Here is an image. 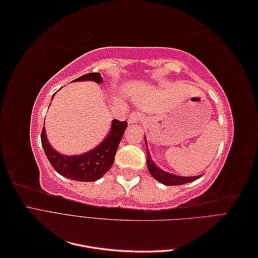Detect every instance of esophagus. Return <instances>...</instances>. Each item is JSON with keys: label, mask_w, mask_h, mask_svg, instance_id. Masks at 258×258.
Masks as SVG:
<instances>
[{"label": "esophagus", "mask_w": 258, "mask_h": 258, "mask_svg": "<svg viewBox=\"0 0 258 258\" xmlns=\"http://www.w3.org/2000/svg\"><path fill=\"white\" fill-rule=\"evenodd\" d=\"M142 118H143V117H142L141 113L135 112V113H132L130 115V117L128 118V121H129V124H131V126H135V124L141 122Z\"/></svg>", "instance_id": "1"}]
</instances>
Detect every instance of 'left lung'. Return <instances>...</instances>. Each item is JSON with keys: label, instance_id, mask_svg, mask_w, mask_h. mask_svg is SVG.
I'll return each instance as SVG.
<instances>
[{"label": "left lung", "instance_id": "left-lung-1", "mask_svg": "<svg viewBox=\"0 0 258 258\" xmlns=\"http://www.w3.org/2000/svg\"><path fill=\"white\" fill-rule=\"evenodd\" d=\"M145 140V144H146V163H147V168L150 173L152 174V176L157 179L158 182L162 183L163 185H169V186H175V185H183V184H187L190 183L195 179L199 178L201 175H197V176H181V175H176L173 173H169L167 171L162 170L161 168H159L157 165H156L155 161L152 159L151 154L148 152L147 148V143H146V138H144Z\"/></svg>", "mask_w": 258, "mask_h": 258}]
</instances>
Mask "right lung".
<instances>
[{
	"label": "right lung",
	"mask_w": 258,
	"mask_h": 258,
	"mask_svg": "<svg viewBox=\"0 0 258 258\" xmlns=\"http://www.w3.org/2000/svg\"><path fill=\"white\" fill-rule=\"evenodd\" d=\"M86 81L95 82L97 84L103 83V79L100 73L85 74L73 82ZM127 126L128 123L126 120L119 121L114 119L106 138H104L103 141L99 145L81 155L70 156L61 154L54 150L48 141L44 127L41 136L42 146L50 165L59 174L79 182H95L111 169L117 148H118Z\"/></svg>",
	"instance_id": "1"
}]
</instances>
